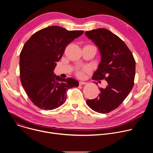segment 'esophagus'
<instances>
[{"instance_id": "34e87169", "label": "esophagus", "mask_w": 153, "mask_h": 153, "mask_svg": "<svg viewBox=\"0 0 153 153\" xmlns=\"http://www.w3.org/2000/svg\"><path fill=\"white\" fill-rule=\"evenodd\" d=\"M85 84H86V82H82V81H80L79 82V85H85Z\"/></svg>"}]
</instances>
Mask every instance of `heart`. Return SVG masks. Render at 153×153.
<instances>
[{"instance_id":"obj_1","label":"heart","mask_w":153,"mask_h":153,"mask_svg":"<svg viewBox=\"0 0 153 153\" xmlns=\"http://www.w3.org/2000/svg\"><path fill=\"white\" fill-rule=\"evenodd\" d=\"M85 47H93L94 48V49H96V47H94V45H86ZM90 70V68L88 67H82V68L80 69H79L77 70L76 71V74L77 76L79 77H82L83 76V74H84V73H86V72H88V71Z\"/></svg>"}]
</instances>
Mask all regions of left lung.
I'll return each mask as SVG.
<instances>
[{"label":"left lung","mask_w":153,"mask_h":153,"mask_svg":"<svg viewBox=\"0 0 153 153\" xmlns=\"http://www.w3.org/2000/svg\"><path fill=\"white\" fill-rule=\"evenodd\" d=\"M86 36L98 47L101 60L93 79H105L108 85L100 88L97 97L87 100L93 110L108 113L116 109L125 99L134 86L136 62L125 42L105 28L85 32Z\"/></svg>","instance_id":"1"}]
</instances>
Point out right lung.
<instances>
[{"label": "right lung", "mask_w": 153, "mask_h": 153, "mask_svg": "<svg viewBox=\"0 0 153 153\" xmlns=\"http://www.w3.org/2000/svg\"><path fill=\"white\" fill-rule=\"evenodd\" d=\"M83 33L51 26L35 33L25 43L20 54V80L38 108L52 110L59 107L66 100L67 90L79 86L76 79L62 78L54 70L66 47Z\"/></svg>", "instance_id": "add662e5"}]
</instances>
